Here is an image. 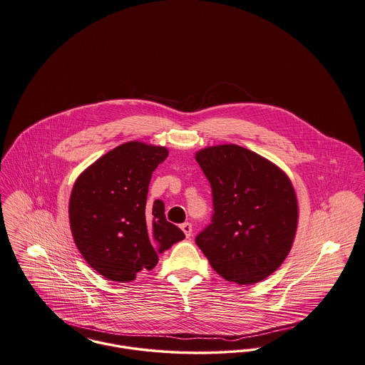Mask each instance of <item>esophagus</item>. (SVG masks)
Masks as SVG:
<instances>
[{
	"label": "esophagus",
	"mask_w": 365,
	"mask_h": 365,
	"mask_svg": "<svg viewBox=\"0 0 365 365\" xmlns=\"http://www.w3.org/2000/svg\"><path fill=\"white\" fill-rule=\"evenodd\" d=\"M181 230L184 231V234H185L187 238H191V235H192V224H191V222H184V224H181Z\"/></svg>",
	"instance_id": "esophagus-1"
}]
</instances>
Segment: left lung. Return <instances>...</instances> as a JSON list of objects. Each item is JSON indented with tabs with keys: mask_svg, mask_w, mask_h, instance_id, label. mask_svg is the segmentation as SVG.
Segmentation results:
<instances>
[{
	"mask_svg": "<svg viewBox=\"0 0 365 365\" xmlns=\"http://www.w3.org/2000/svg\"><path fill=\"white\" fill-rule=\"evenodd\" d=\"M210 182L213 215L195 238L216 272L238 285L263 281L282 264L297 227L289 178L242 146L217 145L196 153Z\"/></svg>",
	"mask_w": 365,
	"mask_h": 365,
	"instance_id": "8db88e82",
	"label": "left lung"
}]
</instances>
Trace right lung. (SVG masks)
<instances>
[{
  "instance_id": "right-lung-1",
  "label": "right lung",
  "mask_w": 365,
  "mask_h": 365,
  "mask_svg": "<svg viewBox=\"0 0 365 365\" xmlns=\"http://www.w3.org/2000/svg\"><path fill=\"white\" fill-rule=\"evenodd\" d=\"M168 155L163 146L127 143L99 158L74 182L69 202L74 242L86 262L110 281H133L185 238L166 220L162 200L146 207L152 173Z\"/></svg>"
}]
</instances>
